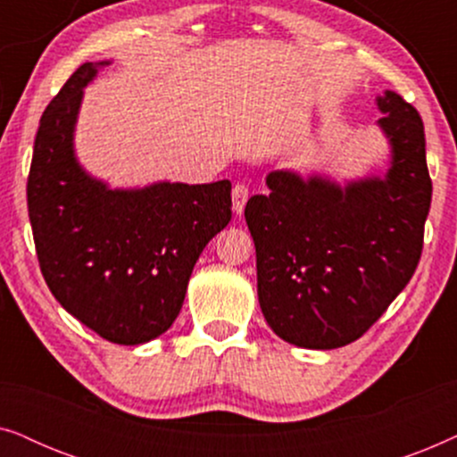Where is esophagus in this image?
<instances>
[{
    "instance_id": "obj_1",
    "label": "esophagus",
    "mask_w": 457,
    "mask_h": 457,
    "mask_svg": "<svg viewBox=\"0 0 457 457\" xmlns=\"http://www.w3.org/2000/svg\"><path fill=\"white\" fill-rule=\"evenodd\" d=\"M247 199H249V187L243 185V183H237L233 187V210H235V214H241V212L245 210Z\"/></svg>"
}]
</instances>
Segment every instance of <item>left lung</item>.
I'll return each instance as SVG.
<instances>
[{
	"mask_svg": "<svg viewBox=\"0 0 457 457\" xmlns=\"http://www.w3.org/2000/svg\"><path fill=\"white\" fill-rule=\"evenodd\" d=\"M391 147L385 177L345 185L268 172L245 222L255 243L258 299L280 339L335 349L360 339L403 291L422 253L430 210L424 124L395 91L377 97Z\"/></svg>",
	"mask_w": 457,
	"mask_h": 457,
	"instance_id": "left-lung-1",
	"label": "left lung"
}]
</instances>
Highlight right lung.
<instances>
[{"label":"right lung","instance_id":"1","mask_svg":"<svg viewBox=\"0 0 457 457\" xmlns=\"http://www.w3.org/2000/svg\"><path fill=\"white\" fill-rule=\"evenodd\" d=\"M110 62H85L43 112L27 202L43 278L62 308L118 345L166 333L193 266L230 220V180L110 189L79 164L83 89Z\"/></svg>","mask_w":457,"mask_h":457}]
</instances>
